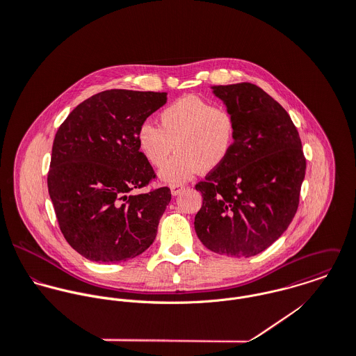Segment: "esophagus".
Returning <instances> with one entry per match:
<instances>
[{"mask_svg": "<svg viewBox=\"0 0 356 356\" xmlns=\"http://www.w3.org/2000/svg\"><path fill=\"white\" fill-rule=\"evenodd\" d=\"M170 189H171V195L172 196H178V195H181L182 191H185V188L181 186V185H172Z\"/></svg>", "mask_w": 356, "mask_h": 356, "instance_id": "obj_1", "label": "esophagus"}]
</instances>
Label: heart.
Listing matches in <instances>:
<instances>
[{
    "mask_svg": "<svg viewBox=\"0 0 356 356\" xmlns=\"http://www.w3.org/2000/svg\"><path fill=\"white\" fill-rule=\"evenodd\" d=\"M157 119L159 127L143 123L136 140L140 152L153 167L167 160L174 145L177 153L159 171V179L165 184L181 185L202 170H216L233 149L236 120L225 105L185 96L164 106Z\"/></svg>",
    "mask_w": 356,
    "mask_h": 356,
    "instance_id": "b5f03b06",
    "label": "heart"
}]
</instances>
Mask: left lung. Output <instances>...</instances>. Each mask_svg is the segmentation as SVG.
Instances as JSON below:
<instances>
[{"label": "left lung", "instance_id": "obj_1", "mask_svg": "<svg viewBox=\"0 0 356 356\" xmlns=\"http://www.w3.org/2000/svg\"><path fill=\"white\" fill-rule=\"evenodd\" d=\"M236 120L226 161L196 185L195 218L209 251L234 257L263 252L292 222L305 175L302 141L288 112L256 85L212 86Z\"/></svg>", "mask_w": 356, "mask_h": 356}]
</instances>
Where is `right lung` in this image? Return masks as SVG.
<instances>
[{
    "instance_id": "obj_1",
    "label": "right lung",
    "mask_w": 356,
    "mask_h": 356,
    "mask_svg": "<svg viewBox=\"0 0 356 356\" xmlns=\"http://www.w3.org/2000/svg\"><path fill=\"white\" fill-rule=\"evenodd\" d=\"M167 93L112 89L81 102L58 127L48 189L67 243L92 261L133 259L152 245L168 188L131 195L154 175L136 134Z\"/></svg>"
}]
</instances>
